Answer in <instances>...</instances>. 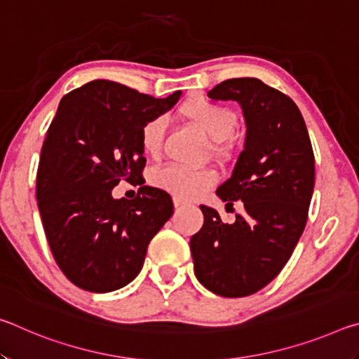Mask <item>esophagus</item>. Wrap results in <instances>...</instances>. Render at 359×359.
Masks as SVG:
<instances>
[{"label": "esophagus", "mask_w": 359, "mask_h": 359, "mask_svg": "<svg viewBox=\"0 0 359 359\" xmlns=\"http://www.w3.org/2000/svg\"><path fill=\"white\" fill-rule=\"evenodd\" d=\"M185 204H188V203L185 201V199L174 196V205H175V209H179V208H182V205H185Z\"/></svg>", "instance_id": "obj_1"}]
</instances>
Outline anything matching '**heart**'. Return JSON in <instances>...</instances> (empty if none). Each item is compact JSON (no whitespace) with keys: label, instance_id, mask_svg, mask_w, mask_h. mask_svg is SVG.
<instances>
[{"label":"heart","instance_id":"heart-1","mask_svg":"<svg viewBox=\"0 0 359 359\" xmlns=\"http://www.w3.org/2000/svg\"><path fill=\"white\" fill-rule=\"evenodd\" d=\"M182 115L201 128L214 141H218L217 149H223V142L233 135L238 125V114L233 109L210 101L208 98H193L180 109ZM166 118L155 117L145 121L139 131V145L149 158H158L163 151L166 135ZM151 184L182 199H193L201 196L217 184L218 175L210 168H187L180 165H169L155 169L150 175Z\"/></svg>","mask_w":359,"mask_h":359}]
</instances>
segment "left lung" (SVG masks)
Masks as SVG:
<instances>
[{"label":"left lung","mask_w":359,"mask_h":359,"mask_svg":"<svg viewBox=\"0 0 359 359\" xmlns=\"http://www.w3.org/2000/svg\"><path fill=\"white\" fill-rule=\"evenodd\" d=\"M208 96L238 101L244 111L245 147L233 175L217 188L226 209L241 199L244 210L229 224L215 209L199 205L204 224L190 241L194 274L212 293L244 297L288 263L307 223L315 156L294 101L259 79H228Z\"/></svg>","instance_id":"1"}]
</instances>
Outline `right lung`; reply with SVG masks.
I'll return each instance as SVG.
<instances>
[{
    "mask_svg": "<svg viewBox=\"0 0 359 359\" xmlns=\"http://www.w3.org/2000/svg\"><path fill=\"white\" fill-rule=\"evenodd\" d=\"M154 98L111 81L63 96L42 145L36 198L63 274L79 288L107 293L142 269L147 247L174 212L171 196L144 185L139 131L179 101ZM120 180L140 184L135 200H114Z\"/></svg>",
    "mask_w": 359,
    "mask_h": 359,
    "instance_id": "add662e5",
    "label": "right lung"
}]
</instances>
